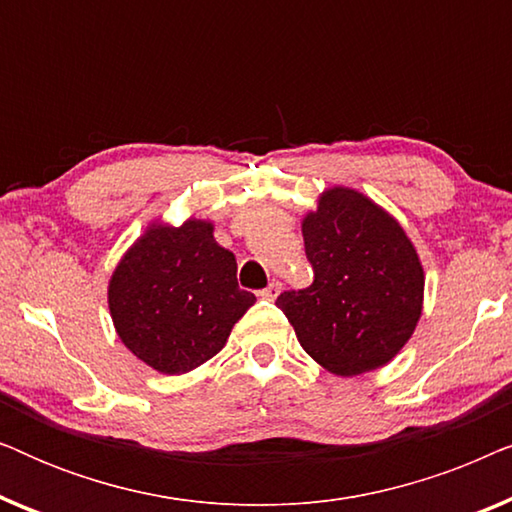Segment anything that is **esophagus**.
Returning <instances> with one entry per match:
<instances>
[{"label": "esophagus", "mask_w": 512, "mask_h": 512, "mask_svg": "<svg viewBox=\"0 0 512 512\" xmlns=\"http://www.w3.org/2000/svg\"><path fill=\"white\" fill-rule=\"evenodd\" d=\"M279 291H282V284H279L277 279H272V282L258 293H261V298H265V300H275L279 296Z\"/></svg>", "instance_id": "obj_1"}]
</instances>
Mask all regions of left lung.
Listing matches in <instances>:
<instances>
[{"label": "left lung", "mask_w": 512, "mask_h": 512, "mask_svg": "<svg viewBox=\"0 0 512 512\" xmlns=\"http://www.w3.org/2000/svg\"><path fill=\"white\" fill-rule=\"evenodd\" d=\"M307 289L284 291L277 307L298 342L333 375L389 363L415 331L424 270L396 219L352 188H331L303 221Z\"/></svg>", "instance_id": "obj_1"}]
</instances>
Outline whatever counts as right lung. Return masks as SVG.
I'll list each match as a JSON object with an SVG mask.
<instances>
[{
    "label": "right lung",
    "mask_w": 512,
    "mask_h": 512,
    "mask_svg": "<svg viewBox=\"0 0 512 512\" xmlns=\"http://www.w3.org/2000/svg\"><path fill=\"white\" fill-rule=\"evenodd\" d=\"M212 223L151 226L109 282L118 338L146 366L181 375L226 345L256 296L237 286V263L214 240Z\"/></svg>",
    "instance_id": "1"
}]
</instances>
